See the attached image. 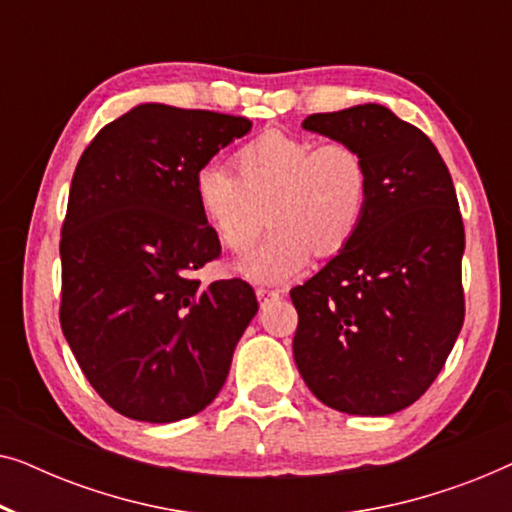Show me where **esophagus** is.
Here are the masks:
<instances>
[{"instance_id":"1","label":"esophagus","mask_w":512,"mask_h":512,"mask_svg":"<svg viewBox=\"0 0 512 512\" xmlns=\"http://www.w3.org/2000/svg\"><path fill=\"white\" fill-rule=\"evenodd\" d=\"M256 298H258V303H261V307H265L268 303H272V300L282 298V291H275V289H256Z\"/></svg>"}]
</instances>
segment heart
<instances>
[{
  "label": "heart",
  "instance_id": "obj_1",
  "mask_svg": "<svg viewBox=\"0 0 512 512\" xmlns=\"http://www.w3.org/2000/svg\"><path fill=\"white\" fill-rule=\"evenodd\" d=\"M235 174L219 165L195 172L193 198L216 240L247 254L265 216L272 233L240 263L254 282H286L307 268L312 251L333 256L354 240L370 200V170L349 142H312L265 132L237 149Z\"/></svg>",
  "mask_w": 512,
  "mask_h": 512
}]
</instances>
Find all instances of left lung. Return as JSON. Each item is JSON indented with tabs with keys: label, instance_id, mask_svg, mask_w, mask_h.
Segmentation results:
<instances>
[{
	"label": "left lung",
	"instance_id": "8db88e82",
	"mask_svg": "<svg viewBox=\"0 0 512 512\" xmlns=\"http://www.w3.org/2000/svg\"><path fill=\"white\" fill-rule=\"evenodd\" d=\"M303 128L363 153L370 200L354 240L291 289L293 359L328 408L391 415L431 387L464 326V221L450 170L382 104L312 114Z\"/></svg>",
	"mask_w": 512,
	"mask_h": 512
}]
</instances>
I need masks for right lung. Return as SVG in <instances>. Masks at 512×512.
Returning <instances> with one entry per match:
<instances>
[{"instance_id": "add662e5", "label": "right lung", "mask_w": 512, "mask_h": 512, "mask_svg": "<svg viewBox=\"0 0 512 512\" xmlns=\"http://www.w3.org/2000/svg\"><path fill=\"white\" fill-rule=\"evenodd\" d=\"M249 130L242 116L139 104L104 125L76 165L60 326L97 394L137 422L205 410L258 312L242 279L193 277L221 254L195 205V172Z\"/></svg>"}]
</instances>
